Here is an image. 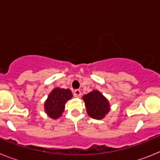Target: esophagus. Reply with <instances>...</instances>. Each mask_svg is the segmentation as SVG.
<instances>
[{
	"label": "esophagus",
	"mask_w": 160,
	"mask_h": 160,
	"mask_svg": "<svg viewBox=\"0 0 160 160\" xmlns=\"http://www.w3.org/2000/svg\"><path fill=\"white\" fill-rule=\"evenodd\" d=\"M73 94L76 97H80V95H81V92H80V89H76L73 92Z\"/></svg>",
	"instance_id": "1"
}]
</instances>
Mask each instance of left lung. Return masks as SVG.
I'll use <instances>...</instances> for the list:
<instances>
[{
    "label": "left lung",
    "instance_id": "8db88e82",
    "mask_svg": "<svg viewBox=\"0 0 160 160\" xmlns=\"http://www.w3.org/2000/svg\"><path fill=\"white\" fill-rule=\"evenodd\" d=\"M88 114L95 119H102L109 111V101L98 91H92L83 97Z\"/></svg>",
    "mask_w": 160,
    "mask_h": 160
}]
</instances>
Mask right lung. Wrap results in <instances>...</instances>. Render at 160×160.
<instances>
[{"instance_id":"add662e5","label":"right lung","mask_w":160,"mask_h":160,"mask_svg":"<svg viewBox=\"0 0 160 160\" xmlns=\"http://www.w3.org/2000/svg\"><path fill=\"white\" fill-rule=\"evenodd\" d=\"M72 97L69 89L56 88L52 90L45 102V111L51 118L56 119L64 110L65 103Z\"/></svg>"}]
</instances>
